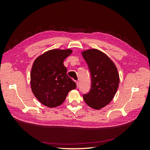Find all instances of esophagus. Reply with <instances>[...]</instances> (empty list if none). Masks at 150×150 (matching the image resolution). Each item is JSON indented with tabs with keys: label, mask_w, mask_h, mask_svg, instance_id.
I'll return each instance as SVG.
<instances>
[{
	"label": "esophagus",
	"mask_w": 150,
	"mask_h": 150,
	"mask_svg": "<svg viewBox=\"0 0 150 150\" xmlns=\"http://www.w3.org/2000/svg\"><path fill=\"white\" fill-rule=\"evenodd\" d=\"M75 82H76V86H77V87L78 88V86H79V82H78V81H76Z\"/></svg>",
	"instance_id": "1"
}]
</instances>
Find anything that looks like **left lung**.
<instances>
[{
  "mask_svg": "<svg viewBox=\"0 0 150 150\" xmlns=\"http://www.w3.org/2000/svg\"><path fill=\"white\" fill-rule=\"evenodd\" d=\"M91 76V88L83 95L85 103L94 110L110 103L118 88L120 76L115 63L106 54L96 49L82 52Z\"/></svg>",
  "mask_w": 150,
  "mask_h": 150,
  "instance_id": "8db88e82",
  "label": "left lung"
}]
</instances>
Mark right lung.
<instances>
[{"label":"right lung","mask_w":150,"mask_h":150,"mask_svg":"<svg viewBox=\"0 0 150 150\" xmlns=\"http://www.w3.org/2000/svg\"><path fill=\"white\" fill-rule=\"evenodd\" d=\"M72 52L70 49H52L34 61L30 72V87L38 101L49 108H55L64 101L76 84L67 74L64 60Z\"/></svg>","instance_id":"right-lung-1"}]
</instances>
